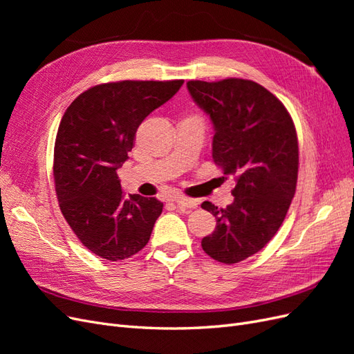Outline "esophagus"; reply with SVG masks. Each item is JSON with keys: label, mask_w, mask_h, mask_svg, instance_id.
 I'll use <instances>...</instances> for the list:
<instances>
[{"label": "esophagus", "mask_w": 354, "mask_h": 354, "mask_svg": "<svg viewBox=\"0 0 354 354\" xmlns=\"http://www.w3.org/2000/svg\"><path fill=\"white\" fill-rule=\"evenodd\" d=\"M176 205L178 208H187V209H195L198 207V201L196 199H189V198H183V196H178L174 199Z\"/></svg>", "instance_id": "esophagus-1"}]
</instances>
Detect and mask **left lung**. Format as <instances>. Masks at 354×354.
Returning a JSON list of instances; mask_svg holds the SVG:
<instances>
[{
	"label": "left lung",
	"mask_w": 354,
	"mask_h": 354,
	"mask_svg": "<svg viewBox=\"0 0 354 354\" xmlns=\"http://www.w3.org/2000/svg\"><path fill=\"white\" fill-rule=\"evenodd\" d=\"M187 90L214 125V162L238 181L226 208L201 205L217 220L201 245L234 264L263 250L285 220L298 177L295 127L282 102L254 81H189Z\"/></svg>",
	"instance_id": "obj_1"
}]
</instances>
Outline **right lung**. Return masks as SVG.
Here are the masks:
<instances>
[{
  "mask_svg": "<svg viewBox=\"0 0 354 354\" xmlns=\"http://www.w3.org/2000/svg\"><path fill=\"white\" fill-rule=\"evenodd\" d=\"M183 82L94 85L62 118L53 167L59 205L81 243L102 259H130L151 239L164 203L140 195L127 198L116 169L128 159L138 125Z\"/></svg>",
  "mask_w": 354,
  "mask_h": 354,
  "instance_id": "obj_1",
  "label": "right lung"
}]
</instances>
